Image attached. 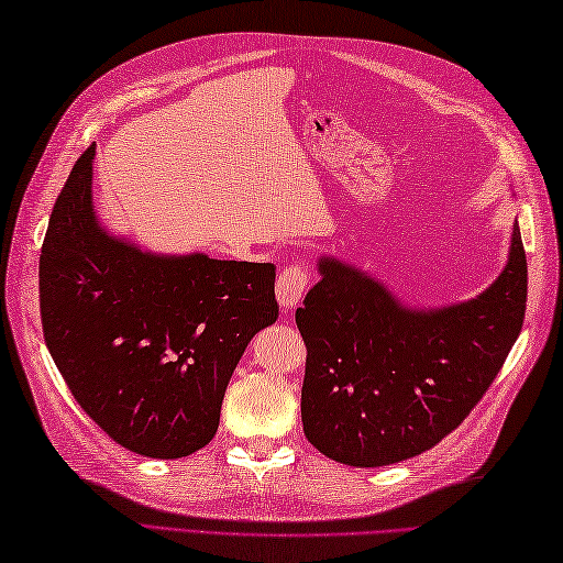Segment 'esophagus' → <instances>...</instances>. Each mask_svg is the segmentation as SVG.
Instances as JSON below:
<instances>
[{
	"instance_id": "obj_1",
	"label": "esophagus",
	"mask_w": 563,
	"mask_h": 563,
	"mask_svg": "<svg viewBox=\"0 0 563 563\" xmlns=\"http://www.w3.org/2000/svg\"><path fill=\"white\" fill-rule=\"evenodd\" d=\"M309 285V273L292 263V266H285L278 275V285H275V297L283 309H292L297 302L302 300Z\"/></svg>"
}]
</instances>
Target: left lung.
<instances>
[{"label":"left lung","mask_w":563,"mask_h":563,"mask_svg":"<svg viewBox=\"0 0 563 563\" xmlns=\"http://www.w3.org/2000/svg\"><path fill=\"white\" fill-rule=\"evenodd\" d=\"M297 307L307 363L302 426L329 460L385 466L450 435L492 387L528 307L518 222L506 271L472 302L401 307L379 283L333 258Z\"/></svg>","instance_id":"obj_1"}]
</instances>
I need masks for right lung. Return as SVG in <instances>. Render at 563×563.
I'll list each match as a JSON object with an SVG mask.
<instances>
[{"mask_svg":"<svg viewBox=\"0 0 563 563\" xmlns=\"http://www.w3.org/2000/svg\"><path fill=\"white\" fill-rule=\"evenodd\" d=\"M93 145L71 166L41 246V324L71 397L118 445L176 460L218 433L246 343L278 319L275 266L164 258L106 234Z\"/></svg>","mask_w":563,"mask_h":563,"instance_id":"1","label":"right lung"}]
</instances>
